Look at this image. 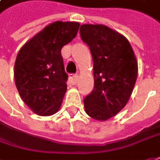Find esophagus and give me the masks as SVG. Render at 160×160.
I'll list each match as a JSON object with an SVG mask.
<instances>
[{
	"label": "esophagus",
	"instance_id": "esophagus-1",
	"mask_svg": "<svg viewBox=\"0 0 160 160\" xmlns=\"http://www.w3.org/2000/svg\"><path fill=\"white\" fill-rule=\"evenodd\" d=\"M78 80H79V76H78L77 74H71V75H70V77H69V81H70L71 84L75 85V84L78 82Z\"/></svg>",
	"mask_w": 160,
	"mask_h": 160
}]
</instances>
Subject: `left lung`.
<instances>
[{"label": "left lung", "mask_w": 160, "mask_h": 160, "mask_svg": "<svg viewBox=\"0 0 160 160\" xmlns=\"http://www.w3.org/2000/svg\"><path fill=\"white\" fill-rule=\"evenodd\" d=\"M80 33L94 63V88L84 98L85 111L106 121L125 107L132 95L138 74L135 55L128 40L107 26L81 25Z\"/></svg>", "instance_id": "8db88e82"}]
</instances>
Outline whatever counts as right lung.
<instances>
[{
	"label": "right lung",
	"mask_w": 160,
	"mask_h": 160,
	"mask_svg": "<svg viewBox=\"0 0 160 160\" xmlns=\"http://www.w3.org/2000/svg\"><path fill=\"white\" fill-rule=\"evenodd\" d=\"M78 22L56 21L27 42L18 53L14 78L24 103L39 115L55 114L67 90L62 48L75 38Z\"/></svg>",
	"instance_id": "add662e5"
}]
</instances>
